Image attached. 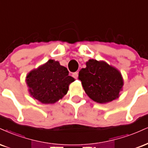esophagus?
I'll return each instance as SVG.
<instances>
[{
    "mask_svg": "<svg viewBox=\"0 0 148 148\" xmlns=\"http://www.w3.org/2000/svg\"><path fill=\"white\" fill-rule=\"evenodd\" d=\"M72 76H73V77L74 78V79H78V76H79V72H74V73H73V74H72Z\"/></svg>",
    "mask_w": 148,
    "mask_h": 148,
    "instance_id": "34e87169",
    "label": "esophagus"
}]
</instances>
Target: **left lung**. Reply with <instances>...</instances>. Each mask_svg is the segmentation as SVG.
<instances>
[{
    "label": "left lung",
    "instance_id": "left-lung-1",
    "mask_svg": "<svg viewBox=\"0 0 148 148\" xmlns=\"http://www.w3.org/2000/svg\"><path fill=\"white\" fill-rule=\"evenodd\" d=\"M79 79L88 97L99 103H109L119 98L123 85L118 69L106 62L94 59L89 60L86 67L80 70Z\"/></svg>",
    "mask_w": 148,
    "mask_h": 148
}]
</instances>
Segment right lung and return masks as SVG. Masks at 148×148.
<instances>
[{
	"instance_id": "right-lung-1",
	"label": "right lung",
	"mask_w": 148,
	"mask_h": 148,
	"mask_svg": "<svg viewBox=\"0 0 148 148\" xmlns=\"http://www.w3.org/2000/svg\"><path fill=\"white\" fill-rule=\"evenodd\" d=\"M74 81L69 76L66 67L51 59L26 76L30 96L43 104H53L61 99L67 93L69 85Z\"/></svg>"
}]
</instances>
